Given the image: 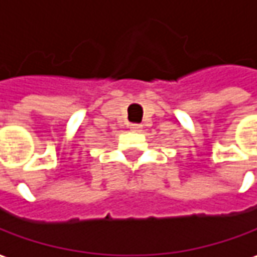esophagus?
<instances>
[{
	"label": "esophagus",
	"instance_id": "obj_1",
	"mask_svg": "<svg viewBox=\"0 0 257 257\" xmlns=\"http://www.w3.org/2000/svg\"><path fill=\"white\" fill-rule=\"evenodd\" d=\"M129 128L132 129V131H141V129H142V125H141V123H131Z\"/></svg>",
	"mask_w": 257,
	"mask_h": 257
}]
</instances>
